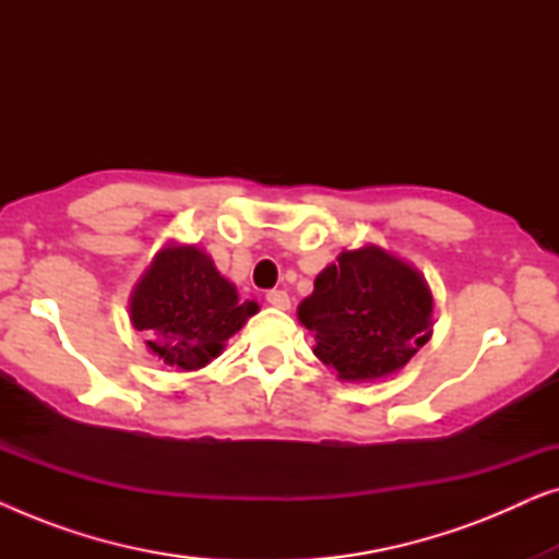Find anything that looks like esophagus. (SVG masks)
<instances>
[{
    "mask_svg": "<svg viewBox=\"0 0 559 559\" xmlns=\"http://www.w3.org/2000/svg\"><path fill=\"white\" fill-rule=\"evenodd\" d=\"M266 302H270L272 308L287 310L289 308V295L285 293V289H270V293H266Z\"/></svg>",
    "mask_w": 559,
    "mask_h": 559,
    "instance_id": "1",
    "label": "esophagus"
}]
</instances>
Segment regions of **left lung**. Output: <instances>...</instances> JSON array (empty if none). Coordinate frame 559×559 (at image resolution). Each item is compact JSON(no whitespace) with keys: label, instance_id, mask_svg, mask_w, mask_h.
I'll return each mask as SVG.
<instances>
[{"label":"left lung","instance_id":"1","mask_svg":"<svg viewBox=\"0 0 559 559\" xmlns=\"http://www.w3.org/2000/svg\"><path fill=\"white\" fill-rule=\"evenodd\" d=\"M297 318L312 354L346 381L400 371L430 338L432 295L419 272L379 247L341 251L318 274Z\"/></svg>","mask_w":559,"mask_h":559}]
</instances>
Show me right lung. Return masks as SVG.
Here are the masks:
<instances>
[{"label":"right lung","mask_w":559,"mask_h":559,"mask_svg":"<svg viewBox=\"0 0 559 559\" xmlns=\"http://www.w3.org/2000/svg\"><path fill=\"white\" fill-rule=\"evenodd\" d=\"M132 323L167 366L195 371L254 316L198 247H165L132 295Z\"/></svg>","instance_id":"right-lung-1"}]
</instances>
